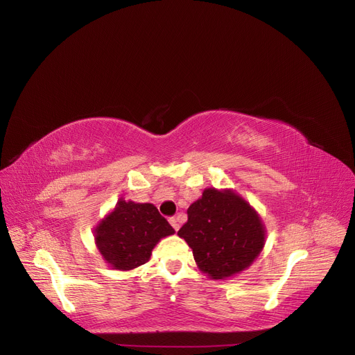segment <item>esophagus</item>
I'll return each instance as SVG.
<instances>
[{
	"label": "esophagus",
	"mask_w": 355,
	"mask_h": 355,
	"mask_svg": "<svg viewBox=\"0 0 355 355\" xmlns=\"http://www.w3.org/2000/svg\"><path fill=\"white\" fill-rule=\"evenodd\" d=\"M168 222H170V225L173 226V229H175V230H179V222H178V218H176V217H170V218H168Z\"/></svg>",
	"instance_id": "obj_1"
}]
</instances>
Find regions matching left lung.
<instances>
[{
    "label": "left lung",
    "instance_id": "left-lung-1",
    "mask_svg": "<svg viewBox=\"0 0 355 355\" xmlns=\"http://www.w3.org/2000/svg\"><path fill=\"white\" fill-rule=\"evenodd\" d=\"M178 235L187 241L200 270L226 279L248 268L264 247L266 230L252 207L230 189L207 188L188 209Z\"/></svg>",
    "mask_w": 355,
    "mask_h": 355
}]
</instances>
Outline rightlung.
Listing matches in <instances>:
<instances>
[{
    "mask_svg": "<svg viewBox=\"0 0 355 355\" xmlns=\"http://www.w3.org/2000/svg\"><path fill=\"white\" fill-rule=\"evenodd\" d=\"M175 229L150 202H133L120 198L95 227L96 248L116 270H132L150 260L162 238L173 235Z\"/></svg>",
    "mask_w": 355,
    "mask_h": 355,
    "instance_id": "add662e5",
    "label": "right lung"
}]
</instances>
